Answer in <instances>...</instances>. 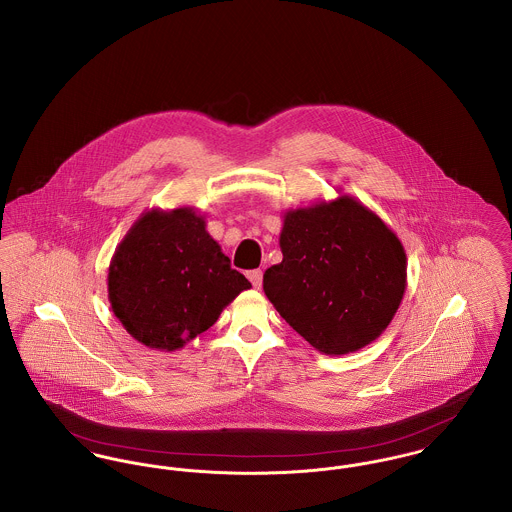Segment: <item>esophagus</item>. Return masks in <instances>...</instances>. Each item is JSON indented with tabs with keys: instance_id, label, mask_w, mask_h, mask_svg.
Returning <instances> with one entry per match:
<instances>
[{
	"instance_id": "esophagus-1",
	"label": "esophagus",
	"mask_w": 512,
	"mask_h": 512,
	"mask_svg": "<svg viewBox=\"0 0 512 512\" xmlns=\"http://www.w3.org/2000/svg\"><path fill=\"white\" fill-rule=\"evenodd\" d=\"M247 276H249V280H251L253 288H261V284H263V271L255 269V271H249Z\"/></svg>"
}]
</instances>
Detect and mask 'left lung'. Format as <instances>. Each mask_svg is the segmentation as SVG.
Returning a JSON list of instances; mask_svg holds the SVG:
<instances>
[{
  "label": "left lung",
  "mask_w": 512,
  "mask_h": 512,
  "mask_svg": "<svg viewBox=\"0 0 512 512\" xmlns=\"http://www.w3.org/2000/svg\"><path fill=\"white\" fill-rule=\"evenodd\" d=\"M282 261L263 290L315 351L356 353L392 323L407 288V255L394 230L351 195L288 208Z\"/></svg>",
  "instance_id": "obj_1"
}]
</instances>
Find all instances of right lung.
Segmentation results:
<instances>
[{"instance_id":"1","label":"right lung","mask_w":512,"mask_h":512,"mask_svg":"<svg viewBox=\"0 0 512 512\" xmlns=\"http://www.w3.org/2000/svg\"><path fill=\"white\" fill-rule=\"evenodd\" d=\"M107 288L130 337L173 353L212 327L251 282L230 267L204 214L177 206L140 214L111 257Z\"/></svg>"}]
</instances>
